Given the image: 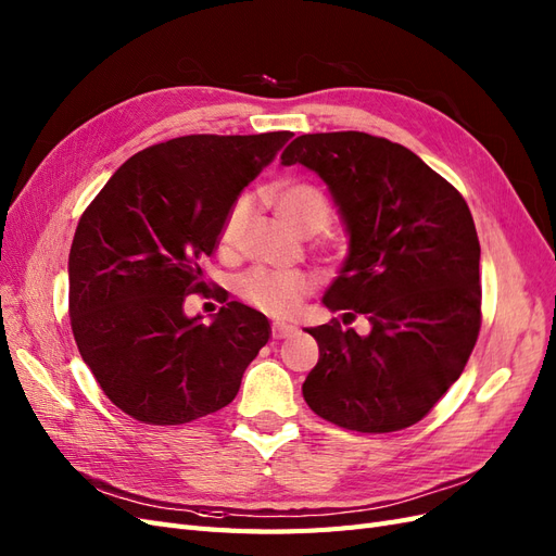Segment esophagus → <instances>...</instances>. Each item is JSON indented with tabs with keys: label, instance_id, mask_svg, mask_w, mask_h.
Returning a JSON list of instances; mask_svg holds the SVG:
<instances>
[{
	"label": "esophagus",
	"instance_id": "obj_1",
	"mask_svg": "<svg viewBox=\"0 0 556 556\" xmlns=\"http://www.w3.org/2000/svg\"><path fill=\"white\" fill-rule=\"evenodd\" d=\"M296 327L288 325V323H274L271 325V336L274 339H288V336H294Z\"/></svg>",
	"mask_w": 556,
	"mask_h": 556
}]
</instances>
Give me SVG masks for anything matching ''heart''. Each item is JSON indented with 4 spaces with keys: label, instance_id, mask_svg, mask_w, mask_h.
Here are the masks:
<instances>
[{
    "label": "heart",
    "instance_id": "1",
    "mask_svg": "<svg viewBox=\"0 0 556 556\" xmlns=\"http://www.w3.org/2000/svg\"><path fill=\"white\" fill-rule=\"evenodd\" d=\"M252 208L250 197L237 199L220 227V245L231 248ZM276 213L296 233L319 231L331 220V206L325 192L311 182H290L276 192ZM313 276L304 271H282V268L257 266L241 278L239 292L255 308L271 315H292L313 292Z\"/></svg>",
    "mask_w": 556,
    "mask_h": 556
}]
</instances>
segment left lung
I'll list each match as a JSON object with an SVG mask.
<instances>
[{"mask_svg":"<svg viewBox=\"0 0 556 556\" xmlns=\"http://www.w3.org/2000/svg\"><path fill=\"white\" fill-rule=\"evenodd\" d=\"M282 164L327 182L350 233L323 304L340 319L311 327L319 359L304 399L362 433L419 422L464 371L480 331V241L464 197L413 150L364 131L296 137Z\"/></svg>","mask_w":556,"mask_h":556,"instance_id":"left-lung-1","label":"left lung"}]
</instances>
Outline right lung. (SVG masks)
Listing matches in <instances>:
<instances>
[{"label":"right lung","instance_id":"add662e5","mask_svg":"<svg viewBox=\"0 0 556 556\" xmlns=\"http://www.w3.org/2000/svg\"><path fill=\"white\" fill-rule=\"evenodd\" d=\"M292 131L190 134L129 157L80 215L70 252V315L83 362L113 406L143 425L225 408L266 345L268 319L229 301L204 325L185 299L225 215Z\"/></svg>","mask_w":556,"mask_h":556}]
</instances>
